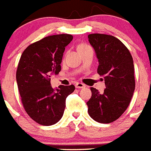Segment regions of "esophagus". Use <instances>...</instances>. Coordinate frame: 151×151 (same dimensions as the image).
Segmentation results:
<instances>
[{
  "label": "esophagus",
  "mask_w": 151,
  "mask_h": 151,
  "mask_svg": "<svg viewBox=\"0 0 151 151\" xmlns=\"http://www.w3.org/2000/svg\"><path fill=\"white\" fill-rule=\"evenodd\" d=\"M75 86L77 89H81V88H83V87H85L86 86L82 83H76Z\"/></svg>",
  "instance_id": "esophagus-1"
}]
</instances>
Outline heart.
<instances>
[{"mask_svg": "<svg viewBox=\"0 0 151 151\" xmlns=\"http://www.w3.org/2000/svg\"><path fill=\"white\" fill-rule=\"evenodd\" d=\"M86 46H88V45H86V44H81V45L78 47V48H83V47H86Z\"/></svg>", "mask_w": 151, "mask_h": 151, "instance_id": "b5f03b06", "label": "heart"}]
</instances>
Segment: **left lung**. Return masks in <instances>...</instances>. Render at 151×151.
<instances>
[{"instance_id": "1", "label": "left lung", "mask_w": 151, "mask_h": 151, "mask_svg": "<svg viewBox=\"0 0 151 151\" xmlns=\"http://www.w3.org/2000/svg\"><path fill=\"white\" fill-rule=\"evenodd\" d=\"M88 39L99 61L97 73L104 76L106 87L103 93L90 88L88 113L96 122L111 123L124 113L132 100L135 88L133 58L128 48L115 36L93 33Z\"/></svg>"}]
</instances>
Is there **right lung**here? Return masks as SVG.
I'll use <instances>...</instances> for the list:
<instances>
[{
    "instance_id": "obj_1",
    "label": "right lung",
    "mask_w": 151,
    "mask_h": 151,
    "mask_svg": "<svg viewBox=\"0 0 151 151\" xmlns=\"http://www.w3.org/2000/svg\"><path fill=\"white\" fill-rule=\"evenodd\" d=\"M73 39L70 34L53 35L29 45L19 59L17 81L23 108L32 120L52 125L62 118L65 101L75 86H61L54 90L51 77L61 71L65 47Z\"/></svg>"
}]
</instances>
